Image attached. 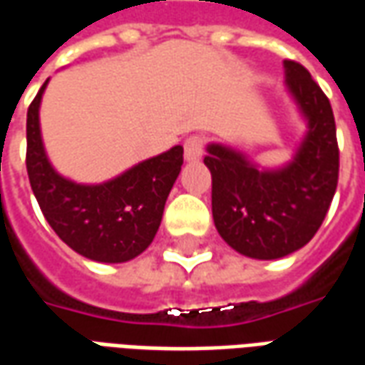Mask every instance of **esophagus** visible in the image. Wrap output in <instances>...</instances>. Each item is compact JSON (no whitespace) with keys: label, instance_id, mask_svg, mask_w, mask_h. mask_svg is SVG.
<instances>
[{"label":"esophagus","instance_id":"esophagus-1","mask_svg":"<svg viewBox=\"0 0 365 365\" xmlns=\"http://www.w3.org/2000/svg\"><path fill=\"white\" fill-rule=\"evenodd\" d=\"M203 148H205V136L201 135H191L185 138L183 143V154H185V160H199L203 156Z\"/></svg>","mask_w":365,"mask_h":365}]
</instances>
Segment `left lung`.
Masks as SVG:
<instances>
[{
  "mask_svg": "<svg viewBox=\"0 0 365 365\" xmlns=\"http://www.w3.org/2000/svg\"><path fill=\"white\" fill-rule=\"evenodd\" d=\"M285 83L307 119V135L287 166L260 170L245 154L207 146L215 227L222 240L256 260L295 252L314 237L338 185L340 152L329 97L309 70L285 60Z\"/></svg>",
  "mask_w": 365,
  "mask_h": 365,
  "instance_id": "1",
  "label": "left lung"
}]
</instances>
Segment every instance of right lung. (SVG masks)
<instances>
[{"instance_id":"add662e5","label":"right lung","mask_w":365,"mask_h":365,"mask_svg":"<svg viewBox=\"0 0 365 365\" xmlns=\"http://www.w3.org/2000/svg\"><path fill=\"white\" fill-rule=\"evenodd\" d=\"M48 80L27 111V174L52 230L86 258L120 264L144 252L158 232L164 205L183 164L174 146L144 160L111 182L82 185L51 166L38 125V107Z\"/></svg>"}]
</instances>
